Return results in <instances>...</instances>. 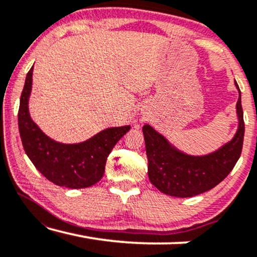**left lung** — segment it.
<instances>
[{
  "label": "left lung",
  "mask_w": 257,
  "mask_h": 257,
  "mask_svg": "<svg viewBox=\"0 0 257 257\" xmlns=\"http://www.w3.org/2000/svg\"><path fill=\"white\" fill-rule=\"evenodd\" d=\"M235 85L240 93L236 104L238 128L231 142L216 152L203 157L187 156L150 125L144 126L149 178L159 191L171 196L191 198L214 188L230 173L241 156L244 137L241 91L236 82Z\"/></svg>",
  "instance_id": "obj_1"
}]
</instances>
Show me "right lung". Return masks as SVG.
Returning <instances> with one entry per match:
<instances>
[{
  "instance_id": "obj_1",
  "label": "right lung",
  "mask_w": 257,
  "mask_h": 257,
  "mask_svg": "<svg viewBox=\"0 0 257 257\" xmlns=\"http://www.w3.org/2000/svg\"><path fill=\"white\" fill-rule=\"evenodd\" d=\"M33 70L28 72L21 94L19 128L23 149L34 166L55 185L85 188L104 175L107 157L130 126L106 128L80 144H61L45 136L31 120L28 100L33 85Z\"/></svg>"
}]
</instances>
